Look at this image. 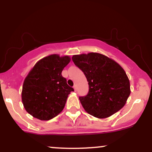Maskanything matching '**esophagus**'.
I'll list each match as a JSON object with an SVG mask.
<instances>
[{"label": "esophagus", "instance_id": "esophagus-1", "mask_svg": "<svg viewBox=\"0 0 152 152\" xmlns=\"http://www.w3.org/2000/svg\"><path fill=\"white\" fill-rule=\"evenodd\" d=\"M74 88L75 91H76V90H77V87H76V85H74Z\"/></svg>", "mask_w": 152, "mask_h": 152}]
</instances>
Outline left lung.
Here are the masks:
<instances>
[{
    "label": "left lung",
    "mask_w": 152,
    "mask_h": 152,
    "mask_svg": "<svg viewBox=\"0 0 152 152\" xmlns=\"http://www.w3.org/2000/svg\"><path fill=\"white\" fill-rule=\"evenodd\" d=\"M74 64L88 82V93L80 96L83 109L94 117L105 118L121 109L129 96L130 82L118 63L99 53L73 56Z\"/></svg>",
    "instance_id": "left-lung-1"
}]
</instances>
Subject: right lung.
<instances>
[{
    "label": "right lung",
    "mask_w": 152,
    "mask_h": 152,
    "mask_svg": "<svg viewBox=\"0 0 152 152\" xmlns=\"http://www.w3.org/2000/svg\"><path fill=\"white\" fill-rule=\"evenodd\" d=\"M71 61L69 56L52 54L35 64L24 80L21 98L28 114L42 121L58 115L74 88L66 83L61 72Z\"/></svg>",
    "instance_id": "add662e5"
}]
</instances>
